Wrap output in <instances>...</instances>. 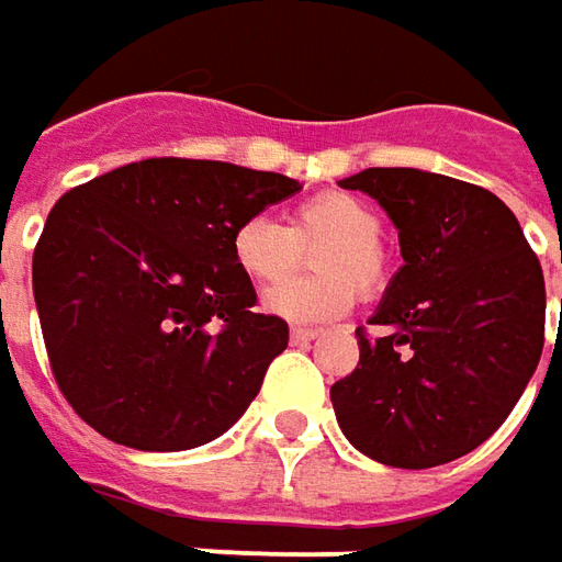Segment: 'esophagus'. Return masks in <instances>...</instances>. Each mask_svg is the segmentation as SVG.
Wrapping results in <instances>:
<instances>
[{
    "label": "esophagus",
    "instance_id": "1",
    "mask_svg": "<svg viewBox=\"0 0 562 562\" xmlns=\"http://www.w3.org/2000/svg\"><path fill=\"white\" fill-rule=\"evenodd\" d=\"M318 335H322L318 328H306V325H296V328H291L293 344H310V340H315Z\"/></svg>",
    "mask_w": 562,
    "mask_h": 562
}]
</instances>
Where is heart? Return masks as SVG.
Wrapping results in <instances>:
<instances>
[{
	"label": "heart",
	"mask_w": 562,
	"mask_h": 562,
	"mask_svg": "<svg viewBox=\"0 0 562 562\" xmlns=\"http://www.w3.org/2000/svg\"><path fill=\"white\" fill-rule=\"evenodd\" d=\"M384 222L375 205L344 190H325L296 205L288 227L266 215H249L231 234L234 266L252 284H277L302 261L306 248L314 254L315 279H297L271 288L266 310L288 322H331L362 296L384 291L391 259L381 247Z\"/></svg>",
	"instance_id": "obj_1"
}]
</instances>
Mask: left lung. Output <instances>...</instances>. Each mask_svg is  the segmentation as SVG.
Returning <instances> with one entry per match:
<instances>
[{
	"instance_id": "8db88e82",
	"label": "left lung",
	"mask_w": 562,
	"mask_h": 562,
	"mask_svg": "<svg viewBox=\"0 0 562 562\" xmlns=\"http://www.w3.org/2000/svg\"><path fill=\"white\" fill-rule=\"evenodd\" d=\"M362 190L400 231L403 269L359 362L331 384L347 441L397 469L460 460L522 397L544 347V274L516 215L491 190L419 168H366Z\"/></svg>"
}]
</instances>
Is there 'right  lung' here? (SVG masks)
<instances>
[{
  "instance_id": "add662e5",
  "label": "right lung",
  "mask_w": 562,
  "mask_h": 562,
  "mask_svg": "<svg viewBox=\"0 0 562 562\" xmlns=\"http://www.w3.org/2000/svg\"><path fill=\"white\" fill-rule=\"evenodd\" d=\"M300 190L209 159H143L68 190L33 249L55 384L134 450H190L244 416L288 322L256 313L231 234Z\"/></svg>"
}]
</instances>
